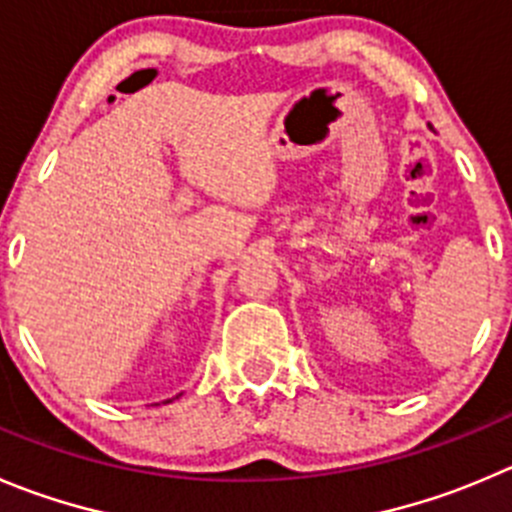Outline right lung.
Wrapping results in <instances>:
<instances>
[{"label":"right lung","instance_id":"add662e5","mask_svg":"<svg viewBox=\"0 0 512 512\" xmlns=\"http://www.w3.org/2000/svg\"><path fill=\"white\" fill-rule=\"evenodd\" d=\"M168 402H173V399H168Z\"/></svg>","mask_w":512,"mask_h":512}]
</instances>
